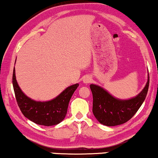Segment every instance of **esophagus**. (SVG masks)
Instances as JSON below:
<instances>
[{
  "label": "esophagus",
  "mask_w": 158,
  "mask_h": 158,
  "mask_svg": "<svg viewBox=\"0 0 158 158\" xmlns=\"http://www.w3.org/2000/svg\"><path fill=\"white\" fill-rule=\"evenodd\" d=\"M91 82V77L89 76H85L83 79V83H89Z\"/></svg>",
  "instance_id": "34e87169"
}]
</instances>
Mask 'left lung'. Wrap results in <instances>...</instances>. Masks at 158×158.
Wrapping results in <instances>:
<instances>
[{
	"label": "left lung",
	"instance_id": "8db88e82",
	"mask_svg": "<svg viewBox=\"0 0 158 158\" xmlns=\"http://www.w3.org/2000/svg\"><path fill=\"white\" fill-rule=\"evenodd\" d=\"M150 77L145 87L135 98L120 100L112 96L100 86L90 84L93 94V113L101 124L108 127L117 126L131 119L146 98Z\"/></svg>",
	"mask_w": 158,
	"mask_h": 158
}]
</instances>
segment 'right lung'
<instances>
[{"label":"right lung","instance_id":"1","mask_svg":"<svg viewBox=\"0 0 158 158\" xmlns=\"http://www.w3.org/2000/svg\"><path fill=\"white\" fill-rule=\"evenodd\" d=\"M12 83L17 103L23 116L36 124L47 127L58 124L64 119L71 97L79 85L76 83L69 86L55 98L42 102L32 100L22 92L17 83L15 68Z\"/></svg>","mask_w":158,"mask_h":158}]
</instances>
